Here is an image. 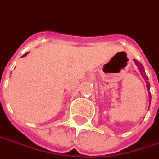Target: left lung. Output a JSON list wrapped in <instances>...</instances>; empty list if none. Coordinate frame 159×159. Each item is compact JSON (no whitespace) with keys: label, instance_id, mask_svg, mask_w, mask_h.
I'll list each match as a JSON object with an SVG mask.
<instances>
[{"label":"left lung","instance_id":"obj_1","mask_svg":"<svg viewBox=\"0 0 159 159\" xmlns=\"http://www.w3.org/2000/svg\"><path fill=\"white\" fill-rule=\"evenodd\" d=\"M134 63L136 64V66L138 68V70L140 71V73H141L142 77L144 79V80L146 82V87H147V90H148V94H149V102L151 103V101H152V95H151V92H150V82L148 81L149 80V79L147 77L146 73H145V71H144V68L143 66V65H142L141 63L139 62V61H137V59H134Z\"/></svg>","mask_w":159,"mask_h":159}]
</instances>
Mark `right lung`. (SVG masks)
Instances as JSON below:
<instances>
[{
    "label": "right lung",
    "instance_id": "right-lung-1",
    "mask_svg": "<svg viewBox=\"0 0 159 159\" xmlns=\"http://www.w3.org/2000/svg\"><path fill=\"white\" fill-rule=\"evenodd\" d=\"M28 53H25V54H24V55H23V56H22V57H25V56H26V55H27Z\"/></svg>",
    "mask_w": 159,
    "mask_h": 159
}]
</instances>
